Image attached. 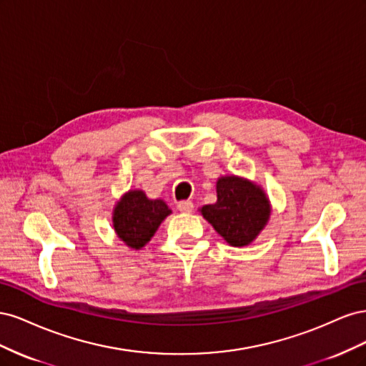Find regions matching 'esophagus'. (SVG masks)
<instances>
[{
	"instance_id": "34e87169",
	"label": "esophagus",
	"mask_w": 366,
	"mask_h": 366,
	"mask_svg": "<svg viewBox=\"0 0 366 366\" xmlns=\"http://www.w3.org/2000/svg\"><path fill=\"white\" fill-rule=\"evenodd\" d=\"M177 207H179L180 212L189 214V212H192V210H194V203L189 202V200H184V202H180L179 204H177Z\"/></svg>"
}]
</instances>
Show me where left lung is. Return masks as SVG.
<instances>
[{
  "instance_id": "obj_1",
  "label": "left lung",
  "mask_w": 366,
  "mask_h": 366,
  "mask_svg": "<svg viewBox=\"0 0 366 366\" xmlns=\"http://www.w3.org/2000/svg\"><path fill=\"white\" fill-rule=\"evenodd\" d=\"M270 210L269 198L258 184L227 175L217 182V203L203 206L200 212L230 246L242 247L259 235Z\"/></svg>"
}]
</instances>
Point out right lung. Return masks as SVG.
<instances>
[{
  "instance_id": "obj_1",
  "label": "right lung",
  "mask_w": 366,
  "mask_h": 366,
  "mask_svg": "<svg viewBox=\"0 0 366 366\" xmlns=\"http://www.w3.org/2000/svg\"><path fill=\"white\" fill-rule=\"evenodd\" d=\"M171 214L163 200H149L143 191H128L117 202L113 226L117 237L131 249H142Z\"/></svg>"
}]
</instances>
